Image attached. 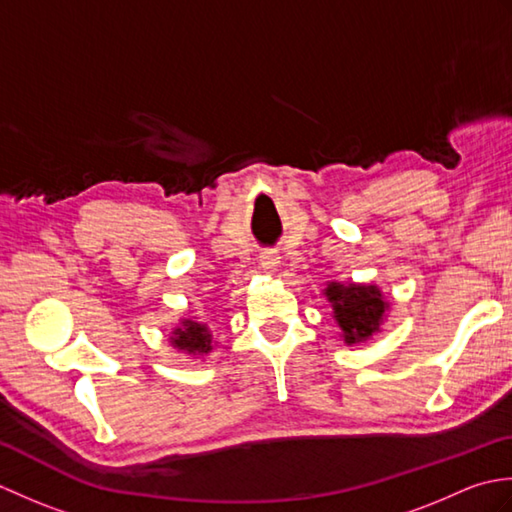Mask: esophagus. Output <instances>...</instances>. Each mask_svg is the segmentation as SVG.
<instances>
[{
  "instance_id": "34e87169",
  "label": "esophagus",
  "mask_w": 512,
  "mask_h": 512,
  "mask_svg": "<svg viewBox=\"0 0 512 512\" xmlns=\"http://www.w3.org/2000/svg\"><path fill=\"white\" fill-rule=\"evenodd\" d=\"M279 255L273 253V250H268V253H262V259H259V266H262L266 273H275L279 268Z\"/></svg>"
}]
</instances>
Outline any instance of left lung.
Returning <instances> with one entry per match:
<instances>
[{
	"label": "left lung",
	"instance_id": "1",
	"mask_svg": "<svg viewBox=\"0 0 512 512\" xmlns=\"http://www.w3.org/2000/svg\"><path fill=\"white\" fill-rule=\"evenodd\" d=\"M323 295L332 308V319L341 328L345 345L367 343L380 332L389 312V301L374 284H341L328 281Z\"/></svg>",
	"mask_w": 512,
	"mask_h": 512
}]
</instances>
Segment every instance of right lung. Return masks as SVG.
<instances>
[{"label": "right lung", "instance_id": "add662e5", "mask_svg": "<svg viewBox=\"0 0 512 512\" xmlns=\"http://www.w3.org/2000/svg\"><path fill=\"white\" fill-rule=\"evenodd\" d=\"M169 343L173 350L189 354L193 358L209 356L215 347L211 328L198 317H182L176 328H171Z\"/></svg>", "mask_w": 512, "mask_h": 512}]
</instances>
